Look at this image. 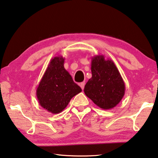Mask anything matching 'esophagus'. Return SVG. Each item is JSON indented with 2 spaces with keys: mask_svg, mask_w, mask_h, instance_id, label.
Masks as SVG:
<instances>
[{
  "mask_svg": "<svg viewBox=\"0 0 158 158\" xmlns=\"http://www.w3.org/2000/svg\"><path fill=\"white\" fill-rule=\"evenodd\" d=\"M85 82L84 81V82H81V83H80V86H81V89L83 90V89H84V87H85Z\"/></svg>",
  "mask_w": 158,
  "mask_h": 158,
  "instance_id": "1",
  "label": "esophagus"
}]
</instances>
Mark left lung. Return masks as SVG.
Instances as JSON below:
<instances>
[{
  "mask_svg": "<svg viewBox=\"0 0 158 158\" xmlns=\"http://www.w3.org/2000/svg\"><path fill=\"white\" fill-rule=\"evenodd\" d=\"M92 77L84 92L97 106L104 110L115 107L125 95V85L114 62L103 55L92 57Z\"/></svg>",
  "mask_w": 158,
  "mask_h": 158,
  "instance_id": "8db88e82",
  "label": "left lung"
}]
</instances>
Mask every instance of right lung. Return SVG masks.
I'll return each mask as SVG.
<instances>
[{"label": "right lung", "mask_w": 158, "mask_h": 158, "mask_svg": "<svg viewBox=\"0 0 158 158\" xmlns=\"http://www.w3.org/2000/svg\"><path fill=\"white\" fill-rule=\"evenodd\" d=\"M64 64L61 56L52 59L36 89L40 105L53 114L61 113L72 98L82 92Z\"/></svg>", "instance_id": "add662e5"}]
</instances>
